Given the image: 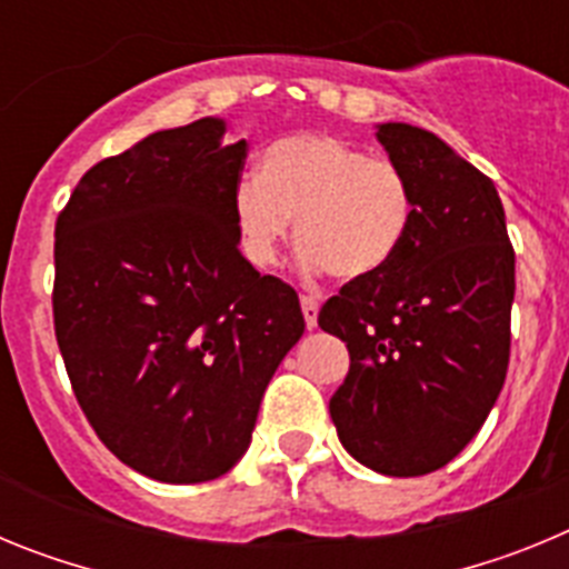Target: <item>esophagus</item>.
<instances>
[{"label": "esophagus", "instance_id": "obj_1", "mask_svg": "<svg viewBox=\"0 0 569 569\" xmlns=\"http://www.w3.org/2000/svg\"><path fill=\"white\" fill-rule=\"evenodd\" d=\"M301 313H305L308 330H313L319 325V299L316 296H301Z\"/></svg>", "mask_w": 569, "mask_h": 569}]
</instances>
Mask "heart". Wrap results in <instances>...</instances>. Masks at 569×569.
Returning <instances> with one entry per match:
<instances>
[{"mask_svg": "<svg viewBox=\"0 0 569 569\" xmlns=\"http://www.w3.org/2000/svg\"><path fill=\"white\" fill-rule=\"evenodd\" d=\"M416 199L405 170L339 136H284L261 153L259 176L233 190L241 253L270 268L290 239L301 268L345 281L376 279L405 248Z\"/></svg>", "mask_w": 569, "mask_h": 569, "instance_id": "b5f03b06", "label": "heart"}]
</instances>
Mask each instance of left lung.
Segmentation results:
<instances>
[{
  "mask_svg": "<svg viewBox=\"0 0 569 569\" xmlns=\"http://www.w3.org/2000/svg\"><path fill=\"white\" fill-rule=\"evenodd\" d=\"M376 139L413 188L416 216L390 268L347 281L319 328L350 353L330 419L356 461L425 476L470 445L510 361L516 253L496 184L430 130L379 124Z\"/></svg>",
  "mask_w": 569,
  "mask_h": 569,
  "instance_id": "1",
  "label": "left lung"
}]
</instances>
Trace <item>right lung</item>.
Wrapping results in <instances>:
<instances>
[{"instance_id":"obj_1","label":"right lung","mask_w":569,"mask_h":569,"mask_svg":"<svg viewBox=\"0 0 569 569\" xmlns=\"http://www.w3.org/2000/svg\"><path fill=\"white\" fill-rule=\"evenodd\" d=\"M204 116L79 179L57 219L53 328L79 407L110 453L164 485L244 456L261 396L305 333L299 296L239 250L248 142Z\"/></svg>"}]
</instances>
